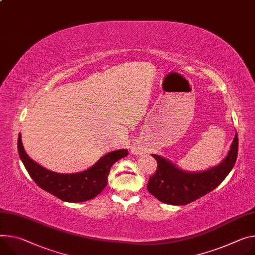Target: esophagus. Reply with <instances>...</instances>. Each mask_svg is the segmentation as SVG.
I'll use <instances>...</instances> for the list:
<instances>
[{"mask_svg": "<svg viewBox=\"0 0 255 255\" xmlns=\"http://www.w3.org/2000/svg\"><path fill=\"white\" fill-rule=\"evenodd\" d=\"M133 149H134V152H136V153H139L141 151V149L139 147H134Z\"/></svg>", "mask_w": 255, "mask_h": 255, "instance_id": "obj_1", "label": "esophagus"}]
</instances>
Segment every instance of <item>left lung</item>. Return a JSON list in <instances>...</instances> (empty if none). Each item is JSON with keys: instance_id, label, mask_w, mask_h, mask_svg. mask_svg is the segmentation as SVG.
I'll return each mask as SVG.
<instances>
[{"instance_id": "left-lung-1", "label": "left lung", "mask_w": 255, "mask_h": 255, "mask_svg": "<svg viewBox=\"0 0 255 255\" xmlns=\"http://www.w3.org/2000/svg\"><path fill=\"white\" fill-rule=\"evenodd\" d=\"M238 154V135L235 134L228 155L221 164L208 170L192 173L183 171L163 156L152 154L157 163L149 178L147 190L159 201L184 205L214 190L232 171Z\"/></svg>"}]
</instances>
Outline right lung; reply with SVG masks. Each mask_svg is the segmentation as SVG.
Wrapping results in <instances>:
<instances>
[{
  "instance_id": "right-lung-1",
  "label": "right lung",
  "mask_w": 255,
  "mask_h": 255,
  "mask_svg": "<svg viewBox=\"0 0 255 255\" xmlns=\"http://www.w3.org/2000/svg\"><path fill=\"white\" fill-rule=\"evenodd\" d=\"M17 147L22 163L32 180L44 191L67 202H82L99 195L107 186L111 167L128 155L127 149L111 151L83 172L60 174L41 167L28 156L23 147L21 134L18 136Z\"/></svg>"
}]
</instances>
